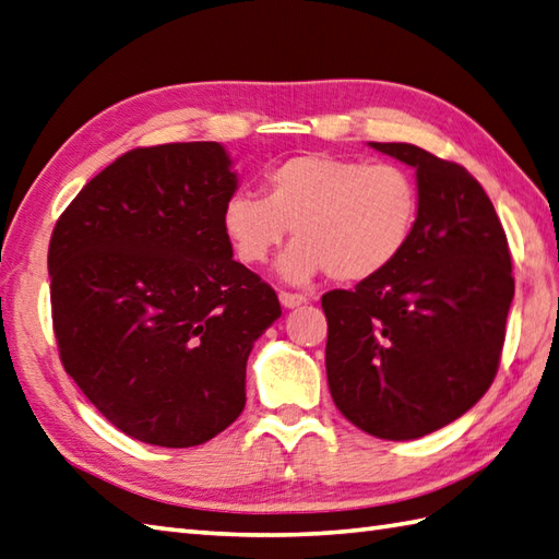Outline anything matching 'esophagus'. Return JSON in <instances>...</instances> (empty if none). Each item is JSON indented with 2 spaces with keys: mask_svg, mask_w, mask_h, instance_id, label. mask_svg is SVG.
Here are the masks:
<instances>
[{
  "mask_svg": "<svg viewBox=\"0 0 559 559\" xmlns=\"http://www.w3.org/2000/svg\"><path fill=\"white\" fill-rule=\"evenodd\" d=\"M278 300H281L283 307H286V310H293V307H300L302 302H307L305 295H300V293H286V290L278 293Z\"/></svg>",
  "mask_w": 559,
  "mask_h": 559,
  "instance_id": "34e87169",
  "label": "esophagus"
}]
</instances>
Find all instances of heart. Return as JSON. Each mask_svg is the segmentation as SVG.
Listing matches in <instances>:
<instances>
[{"mask_svg": "<svg viewBox=\"0 0 559 559\" xmlns=\"http://www.w3.org/2000/svg\"><path fill=\"white\" fill-rule=\"evenodd\" d=\"M420 213L413 175L396 163H362L300 153L264 173L261 199L235 194L223 206V235L242 264H261L288 228L293 245L278 259L288 283L326 271L341 283L367 281L408 247Z\"/></svg>", "mask_w": 559, "mask_h": 559, "instance_id": "obj_1", "label": "heart"}]
</instances>
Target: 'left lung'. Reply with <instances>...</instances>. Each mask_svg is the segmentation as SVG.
Segmentation results:
<instances>
[{
	"label": "left lung",
	"instance_id": "1",
	"mask_svg": "<svg viewBox=\"0 0 559 559\" xmlns=\"http://www.w3.org/2000/svg\"><path fill=\"white\" fill-rule=\"evenodd\" d=\"M370 146L415 168L420 213L394 264L322 298L326 377L353 425L401 442L454 423L490 389L514 276L476 177L413 144Z\"/></svg>",
	"mask_w": 559,
	"mask_h": 559
}]
</instances>
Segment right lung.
Listing matches in <instances>:
<instances>
[{
    "instance_id": "1",
    "label": "right lung",
    "mask_w": 559,
    "mask_h": 559,
    "mask_svg": "<svg viewBox=\"0 0 559 559\" xmlns=\"http://www.w3.org/2000/svg\"><path fill=\"white\" fill-rule=\"evenodd\" d=\"M235 189L216 141L134 148L93 177L52 230L59 358L139 442L197 447L235 423L249 353L281 317L276 293L223 235Z\"/></svg>"
}]
</instances>
